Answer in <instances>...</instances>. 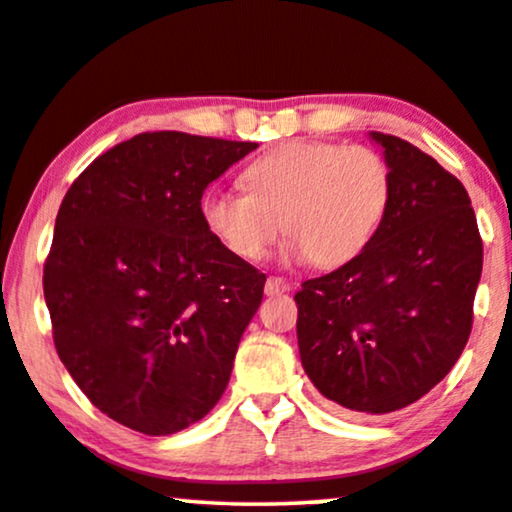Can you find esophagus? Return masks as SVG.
<instances>
[{
  "instance_id": "34e87169",
  "label": "esophagus",
  "mask_w": 512,
  "mask_h": 512,
  "mask_svg": "<svg viewBox=\"0 0 512 512\" xmlns=\"http://www.w3.org/2000/svg\"><path fill=\"white\" fill-rule=\"evenodd\" d=\"M288 290H290V283L281 276H269L267 283H264V292H267L269 297L283 295V292H288Z\"/></svg>"
}]
</instances>
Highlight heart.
<instances>
[{"label":"heart","mask_w":512,"mask_h":512,"mask_svg":"<svg viewBox=\"0 0 512 512\" xmlns=\"http://www.w3.org/2000/svg\"><path fill=\"white\" fill-rule=\"evenodd\" d=\"M245 194L208 189L199 213L208 234L243 262H260L276 238L283 255L337 269L358 260L384 227L393 168L379 149L323 140L283 142L243 168Z\"/></svg>","instance_id":"obj_1"}]
</instances>
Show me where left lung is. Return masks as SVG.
I'll return each instance as SVG.
<instances>
[{"mask_svg": "<svg viewBox=\"0 0 512 512\" xmlns=\"http://www.w3.org/2000/svg\"><path fill=\"white\" fill-rule=\"evenodd\" d=\"M372 140L395 180L384 227L358 260L295 295L304 372L363 417L403 410L447 377L468 342L482 274L466 187L407 140Z\"/></svg>", "mask_w": 512, "mask_h": 512, "instance_id": "1", "label": "left lung"}]
</instances>
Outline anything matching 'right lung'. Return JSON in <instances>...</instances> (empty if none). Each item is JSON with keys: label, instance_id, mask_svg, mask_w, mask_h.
<instances>
[{"label": "right lung", "instance_id": "1", "mask_svg": "<svg viewBox=\"0 0 512 512\" xmlns=\"http://www.w3.org/2000/svg\"><path fill=\"white\" fill-rule=\"evenodd\" d=\"M255 142L140 133L67 189L44 262L53 344L109 419L145 435L196 424L229 384L264 281L203 227L210 182Z\"/></svg>", "mask_w": 512, "mask_h": 512}]
</instances>
